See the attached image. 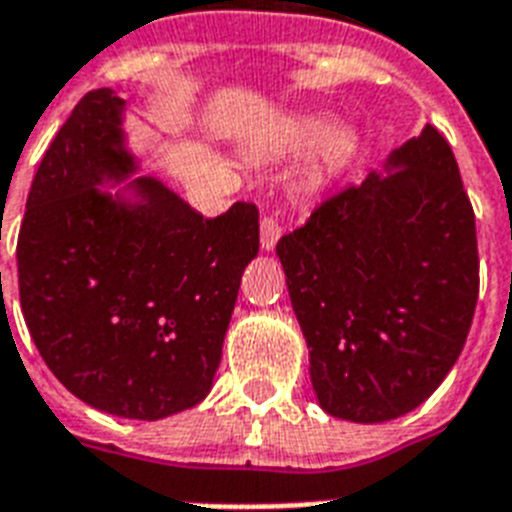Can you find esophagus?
<instances>
[{"label": "esophagus", "instance_id": "obj_1", "mask_svg": "<svg viewBox=\"0 0 512 512\" xmlns=\"http://www.w3.org/2000/svg\"><path fill=\"white\" fill-rule=\"evenodd\" d=\"M281 234H284V228H281L278 218H273V215L263 218V223H260V247H263L265 252H273L278 239H281Z\"/></svg>", "mask_w": 512, "mask_h": 512}]
</instances>
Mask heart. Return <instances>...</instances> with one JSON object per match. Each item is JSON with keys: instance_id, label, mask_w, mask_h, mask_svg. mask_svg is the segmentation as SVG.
I'll list each match as a JSON object with an SVG mask.
<instances>
[{"instance_id": "1", "label": "heart", "mask_w": 512, "mask_h": 512, "mask_svg": "<svg viewBox=\"0 0 512 512\" xmlns=\"http://www.w3.org/2000/svg\"><path fill=\"white\" fill-rule=\"evenodd\" d=\"M318 157H315L313 178L323 181L336 173H342L352 162L357 152V131L352 126H331V120L323 115H307V118L289 120L276 134L278 152H292V149H305L310 144H318Z\"/></svg>"}]
</instances>
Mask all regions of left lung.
<instances>
[{
    "label": "left lung",
    "mask_w": 512,
    "mask_h": 512,
    "mask_svg": "<svg viewBox=\"0 0 512 512\" xmlns=\"http://www.w3.org/2000/svg\"><path fill=\"white\" fill-rule=\"evenodd\" d=\"M276 255L328 415L384 423L429 400L479 299L476 218L434 126L326 199Z\"/></svg>",
    "instance_id": "left-lung-1"
}]
</instances>
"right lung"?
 <instances>
[{
  "label": "right lung",
  "mask_w": 512,
  "mask_h": 512,
  "mask_svg": "<svg viewBox=\"0 0 512 512\" xmlns=\"http://www.w3.org/2000/svg\"><path fill=\"white\" fill-rule=\"evenodd\" d=\"M126 102L89 91L41 160L18 239L20 307L39 355L102 413L160 421L213 389L260 213L205 218L136 176Z\"/></svg>",
  "instance_id": "1"
}]
</instances>
